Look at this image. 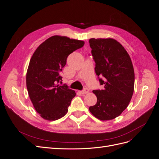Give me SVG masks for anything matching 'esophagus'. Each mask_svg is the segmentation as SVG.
Here are the masks:
<instances>
[{
	"instance_id": "esophagus-1",
	"label": "esophagus",
	"mask_w": 159,
	"mask_h": 159,
	"mask_svg": "<svg viewBox=\"0 0 159 159\" xmlns=\"http://www.w3.org/2000/svg\"><path fill=\"white\" fill-rule=\"evenodd\" d=\"M81 93L82 94H86L89 93V89L88 88H84L82 91H81Z\"/></svg>"
}]
</instances>
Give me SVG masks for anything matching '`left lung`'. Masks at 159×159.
<instances>
[{"mask_svg": "<svg viewBox=\"0 0 159 159\" xmlns=\"http://www.w3.org/2000/svg\"><path fill=\"white\" fill-rule=\"evenodd\" d=\"M89 46L95 62V71L103 89L93 90L97 103L89 107L93 116L108 121L119 116L131 101L134 73L132 61L124 47L113 38H91Z\"/></svg>", "mask_w": 159, "mask_h": 159, "instance_id": "8db88e82", "label": "left lung"}]
</instances>
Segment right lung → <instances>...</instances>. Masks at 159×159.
I'll return each mask as SVG.
<instances>
[{
    "instance_id": "1",
    "label": "right lung",
    "mask_w": 159,
    "mask_h": 159,
    "mask_svg": "<svg viewBox=\"0 0 159 159\" xmlns=\"http://www.w3.org/2000/svg\"><path fill=\"white\" fill-rule=\"evenodd\" d=\"M84 44L56 35L48 38L34 52L27 70L26 87L34 107L44 119L56 121L68 111L75 92L57 84L62 78L60 72L68 56Z\"/></svg>"
}]
</instances>
